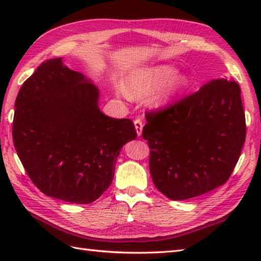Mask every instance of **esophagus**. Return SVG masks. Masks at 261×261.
<instances>
[{
  "label": "esophagus",
  "instance_id": "obj_1",
  "mask_svg": "<svg viewBox=\"0 0 261 261\" xmlns=\"http://www.w3.org/2000/svg\"><path fill=\"white\" fill-rule=\"evenodd\" d=\"M135 127H136L137 135H138V136H141V134H142V127H143V124H142L141 120H139V119H136V120H135Z\"/></svg>",
  "mask_w": 261,
  "mask_h": 261
}]
</instances>
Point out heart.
<instances>
[{
    "instance_id": "heart-1",
    "label": "heart",
    "mask_w": 261,
    "mask_h": 261,
    "mask_svg": "<svg viewBox=\"0 0 261 261\" xmlns=\"http://www.w3.org/2000/svg\"><path fill=\"white\" fill-rule=\"evenodd\" d=\"M190 86V77L176 73L169 65L146 66L131 70L121 84L125 95L131 99H141L149 95V103L154 108L165 107Z\"/></svg>"
}]
</instances>
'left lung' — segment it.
Masks as SVG:
<instances>
[{
  "label": "left lung",
  "mask_w": 261,
  "mask_h": 261,
  "mask_svg": "<svg viewBox=\"0 0 261 261\" xmlns=\"http://www.w3.org/2000/svg\"><path fill=\"white\" fill-rule=\"evenodd\" d=\"M142 137L159 192L173 201L223 185L246 140L241 90L233 80L210 81L167 109L146 115Z\"/></svg>",
  "instance_id": "obj_1"
}]
</instances>
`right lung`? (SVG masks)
<instances>
[{
  "mask_svg": "<svg viewBox=\"0 0 261 261\" xmlns=\"http://www.w3.org/2000/svg\"><path fill=\"white\" fill-rule=\"evenodd\" d=\"M98 98L92 81L62 57L43 62L20 88L13 143L27 174L47 196L94 202L112 184L122 147L137 138L132 121L103 114Z\"/></svg>",
  "mask_w": 261,
  "mask_h": 261,
  "instance_id": "1",
  "label": "right lung"
}]
</instances>
